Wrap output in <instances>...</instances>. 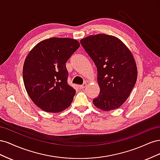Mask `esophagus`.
I'll return each mask as SVG.
<instances>
[{
	"instance_id": "34e87169",
	"label": "esophagus",
	"mask_w": 160,
	"mask_h": 160,
	"mask_svg": "<svg viewBox=\"0 0 160 160\" xmlns=\"http://www.w3.org/2000/svg\"><path fill=\"white\" fill-rule=\"evenodd\" d=\"M86 86H87V83H84L83 85H80L79 86V88L80 89H83V88H85Z\"/></svg>"
}]
</instances>
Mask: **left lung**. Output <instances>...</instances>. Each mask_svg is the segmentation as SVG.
Masks as SVG:
<instances>
[{"label": "left lung", "mask_w": 160, "mask_h": 160, "mask_svg": "<svg viewBox=\"0 0 160 160\" xmlns=\"http://www.w3.org/2000/svg\"><path fill=\"white\" fill-rule=\"evenodd\" d=\"M80 42L98 70L100 92L94 105L103 111L119 108L136 83L138 70L132 52L118 38L105 34L90 35Z\"/></svg>", "instance_id": "8db88e82"}]
</instances>
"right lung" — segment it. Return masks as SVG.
I'll list each match as a JSON object with an SVG mask.
<instances>
[{
  "mask_svg": "<svg viewBox=\"0 0 160 160\" xmlns=\"http://www.w3.org/2000/svg\"><path fill=\"white\" fill-rule=\"evenodd\" d=\"M79 47L72 38L53 37L38 43L28 54L24 85L33 103L43 111L61 112L71 104L76 91L67 83L66 62Z\"/></svg>",
  "mask_w": 160,
  "mask_h": 160,
  "instance_id": "obj_1",
  "label": "right lung"
}]
</instances>
